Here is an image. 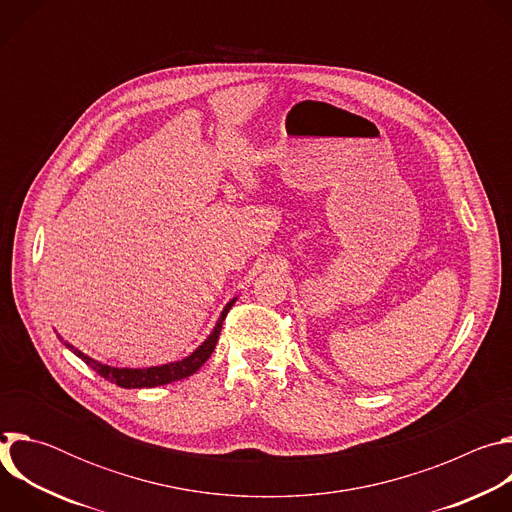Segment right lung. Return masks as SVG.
Returning a JSON list of instances; mask_svg holds the SVG:
<instances>
[{"label":"right lung","mask_w":512,"mask_h":512,"mask_svg":"<svg viewBox=\"0 0 512 512\" xmlns=\"http://www.w3.org/2000/svg\"><path fill=\"white\" fill-rule=\"evenodd\" d=\"M237 302V298H233L221 312V318H218L216 326L212 328V332L208 334V338L192 352L188 354L186 358L182 360H176V362H166V364H160V367H148V369H119V367H109V364H103L91 356H87L85 352H81L79 348H75L72 344L64 342L62 336L60 342H64V346L75 352L83 362H87L89 367L101 375L103 379L111 381L113 385L117 387H123V389H145V387H160V385H168V383H174V381H180V379H186L190 375H194L202 364L210 358L214 346H216V340H218V334H221V328H223V320L227 318L229 310L233 308V304Z\"/></svg>","instance_id":"add662e5"}]
</instances>
